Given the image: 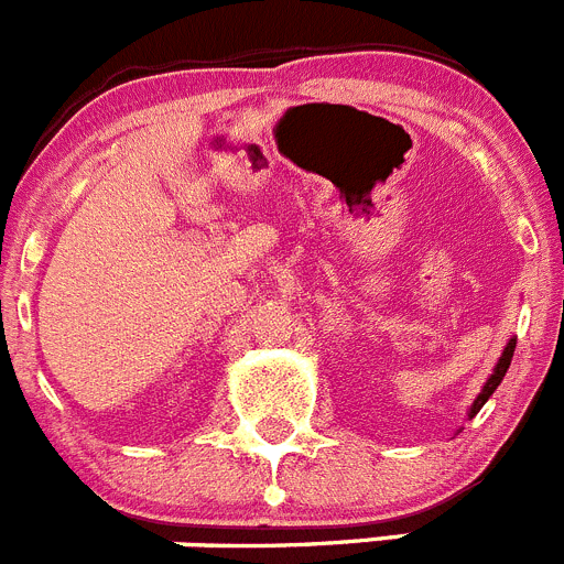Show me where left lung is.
Returning a JSON list of instances; mask_svg holds the SVG:
<instances>
[{
  "label": "left lung",
  "instance_id": "obj_1",
  "mask_svg": "<svg viewBox=\"0 0 564 564\" xmlns=\"http://www.w3.org/2000/svg\"><path fill=\"white\" fill-rule=\"evenodd\" d=\"M512 354H514V339H509L507 350H503V356H501V359H498V365H496V372H492V376H489V381L484 383L481 394H478V398H476V403H473V409H470V417H476V414L481 412V406H484V403L489 401V394L496 392V389H498V383L503 381V376H507L509 365H512Z\"/></svg>",
  "mask_w": 564,
  "mask_h": 564
}]
</instances>
